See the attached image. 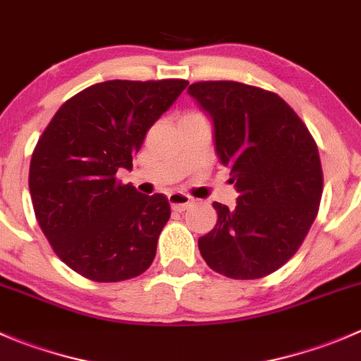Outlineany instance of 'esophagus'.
Wrapping results in <instances>:
<instances>
[{
  "label": "esophagus",
  "instance_id": "esophagus-1",
  "mask_svg": "<svg viewBox=\"0 0 361 361\" xmlns=\"http://www.w3.org/2000/svg\"><path fill=\"white\" fill-rule=\"evenodd\" d=\"M167 199H169L171 207H173L174 211H185L192 204V199L188 197V195L181 194V192H171V194L167 195Z\"/></svg>",
  "mask_w": 361,
  "mask_h": 361
}]
</instances>
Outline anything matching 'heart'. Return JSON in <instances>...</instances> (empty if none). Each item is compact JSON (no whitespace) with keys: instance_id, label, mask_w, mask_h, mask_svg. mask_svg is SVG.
<instances>
[{"instance_id":"heart-1","label":"heart","mask_w":361,"mask_h":361,"mask_svg":"<svg viewBox=\"0 0 361 361\" xmlns=\"http://www.w3.org/2000/svg\"><path fill=\"white\" fill-rule=\"evenodd\" d=\"M190 115H195V113H190Z\"/></svg>"}]
</instances>
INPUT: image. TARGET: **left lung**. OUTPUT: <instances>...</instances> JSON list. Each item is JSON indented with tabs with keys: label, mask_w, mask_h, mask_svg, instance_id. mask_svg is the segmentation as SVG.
Instances as JSON below:
<instances>
[{
	"label": "left lung",
	"mask_w": 361,
	"mask_h": 361,
	"mask_svg": "<svg viewBox=\"0 0 361 361\" xmlns=\"http://www.w3.org/2000/svg\"><path fill=\"white\" fill-rule=\"evenodd\" d=\"M188 94L211 118L214 152L238 192L234 209L213 202L216 225L199 250L227 278H264L293 257L318 214V147L278 94L239 82H197Z\"/></svg>",
	"instance_id": "8db88e82"
}]
</instances>
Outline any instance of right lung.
<instances>
[{"instance_id": "obj_1", "label": "right lung", "mask_w": 361, "mask_h": 361, "mask_svg": "<svg viewBox=\"0 0 361 361\" xmlns=\"http://www.w3.org/2000/svg\"><path fill=\"white\" fill-rule=\"evenodd\" d=\"M187 80H108L68 99L39 137L29 166L36 220L57 257L99 283L143 274L171 216L162 194L116 181L133 169L145 134Z\"/></svg>"}]
</instances>
